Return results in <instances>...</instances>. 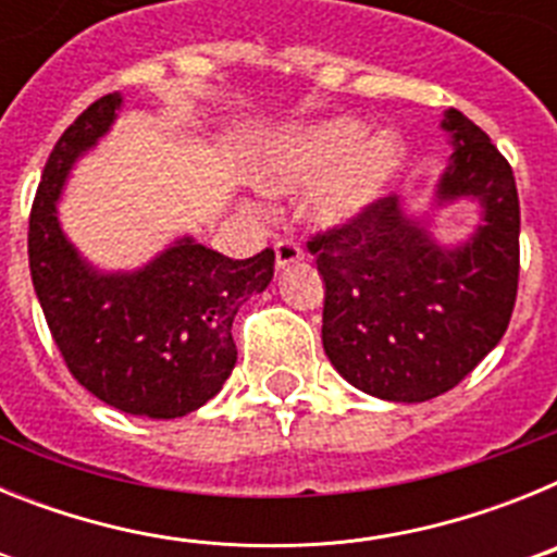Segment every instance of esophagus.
I'll list each match as a JSON object with an SVG mask.
<instances>
[{
  "mask_svg": "<svg viewBox=\"0 0 557 557\" xmlns=\"http://www.w3.org/2000/svg\"><path fill=\"white\" fill-rule=\"evenodd\" d=\"M304 259L301 245L293 243V239H278L275 243V268L287 270L289 264H298Z\"/></svg>",
  "mask_w": 557,
  "mask_h": 557,
  "instance_id": "1",
  "label": "esophagus"
}]
</instances>
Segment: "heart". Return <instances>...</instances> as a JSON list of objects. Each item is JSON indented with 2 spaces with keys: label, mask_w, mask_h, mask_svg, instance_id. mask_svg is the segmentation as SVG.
Listing matches in <instances>:
<instances>
[{
  "label": "heart",
  "mask_w": 557,
  "mask_h": 557,
  "mask_svg": "<svg viewBox=\"0 0 557 557\" xmlns=\"http://www.w3.org/2000/svg\"><path fill=\"white\" fill-rule=\"evenodd\" d=\"M405 166V145L393 131L366 133L351 116L312 122L278 133L259 164L268 189L307 186L309 218L318 225H351L385 200Z\"/></svg>",
  "instance_id": "heart-1"
}]
</instances>
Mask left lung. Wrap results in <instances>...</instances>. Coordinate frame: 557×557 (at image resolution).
<instances>
[{
  "instance_id": "obj_1",
  "label": "left lung",
  "mask_w": 557,
  "mask_h": 557,
  "mask_svg": "<svg viewBox=\"0 0 557 557\" xmlns=\"http://www.w3.org/2000/svg\"><path fill=\"white\" fill-rule=\"evenodd\" d=\"M451 159L435 209L476 200L469 239L441 245L398 195L351 225L314 234L326 284L323 351L348 385L385 401H430L469 376L502 339L519 287V195L488 133L449 108Z\"/></svg>"
}]
</instances>
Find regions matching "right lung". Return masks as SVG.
<instances>
[{
	"label": "right lung",
	"mask_w": 557,
	"mask_h": 557,
	"mask_svg": "<svg viewBox=\"0 0 557 557\" xmlns=\"http://www.w3.org/2000/svg\"><path fill=\"white\" fill-rule=\"evenodd\" d=\"M120 108L122 95L91 102L49 152L29 211V275L63 362L88 393L127 416L181 418L223 391L236 362L231 323L268 289L275 253L228 259L181 236L139 270L91 268L63 234L58 200Z\"/></svg>",
	"instance_id": "obj_1"
}]
</instances>
